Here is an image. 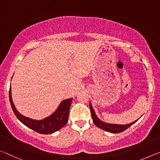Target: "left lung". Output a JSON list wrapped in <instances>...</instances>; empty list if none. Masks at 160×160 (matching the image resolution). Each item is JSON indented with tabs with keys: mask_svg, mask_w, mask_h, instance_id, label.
Segmentation results:
<instances>
[{
	"mask_svg": "<svg viewBox=\"0 0 160 160\" xmlns=\"http://www.w3.org/2000/svg\"><path fill=\"white\" fill-rule=\"evenodd\" d=\"M90 112L92 114V118L93 122L95 124L96 126L98 127V128H101L102 130H104V131L112 132V133H118V132H121L125 131L127 128H128L130 126L132 125L134 123L136 122V121L138 120L135 121L132 123H131L129 124H126V125H116V124H109V123H106L102 122V121H100L99 119L97 118L96 116L95 113H94V110L92 109V107L91 104L90 103Z\"/></svg>",
	"mask_w": 160,
	"mask_h": 160,
	"instance_id": "8db88e82",
	"label": "left lung"
}]
</instances>
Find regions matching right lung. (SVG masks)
Instances as JSON below:
<instances>
[{
	"label": "right lung",
	"instance_id": "1",
	"mask_svg": "<svg viewBox=\"0 0 160 160\" xmlns=\"http://www.w3.org/2000/svg\"><path fill=\"white\" fill-rule=\"evenodd\" d=\"M9 99L11 104V107L13 112L19 120L24 125L28 128L34 130L39 133L42 134H50L60 130L66 125L68 121V115L70 106H71L72 99H66L61 103L58 109L54 112L52 115L46 118L43 120L37 121L25 117L19 113L15 105L13 104L11 97V89L9 90Z\"/></svg>",
	"mask_w": 160,
	"mask_h": 160
}]
</instances>
